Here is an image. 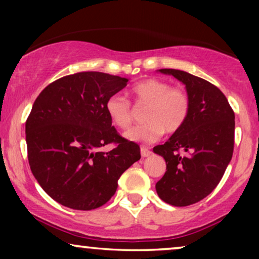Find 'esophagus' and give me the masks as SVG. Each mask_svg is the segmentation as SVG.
<instances>
[{
    "label": "esophagus",
    "mask_w": 259,
    "mask_h": 259,
    "mask_svg": "<svg viewBox=\"0 0 259 259\" xmlns=\"http://www.w3.org/2000/svg\"><path fill=\"white\" fill-rule=\"evenodd\" d=\"M140 152H141V157H144V158L150 157V155L152 154V152L148 150L147 147H145V146H141L140 147Z\"/></svg>",
    "instance_id": "1"
}]
</instances>
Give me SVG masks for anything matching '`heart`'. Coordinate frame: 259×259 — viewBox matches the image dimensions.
Returning <instances> with one entry per match:
<instances>
[{"label": "heart", "mask_w": 259, "mask_h": 259, "mask_svg": "<svg viewBox=\"0 0 259 259\" xmlns=\"http://www.w3.org/2000/svg\"><path fill=\"white\" fill-rule=\"evenodd\" d=\"M134 105L145 107L143 125L133 127L125 134L131 141L151 144L166 133H176L182 128L190 114L191 100L183 87H172L166 80L146 79L137 83L131 91ZM106 111L112 122L120 130L132 125L134 109L122 95H112L106 102Z\"/></svg>", "instance_id": "1"}]
</instances>
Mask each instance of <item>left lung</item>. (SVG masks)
<instances>
[{
	"label": "left lung",
	"instance_id": "left-lung-1",
	"mask_svg": "<svg viewBox=\"0 0 259 259\" xmlns=\"http://www.w3.org/2000/svg\"><path fill=\"white\" fill-rule=\"evenodd\" d=\"M159 72L185 84L191 108L182 128L153 148L166 161V172L155 190L165 203L189 206L215 189L231 161L235 113L222 91L208 81L184 70L164 68Z\"/></svg>",
	"mask_w": 259,
	"mask_h": 259
}]
</instances>
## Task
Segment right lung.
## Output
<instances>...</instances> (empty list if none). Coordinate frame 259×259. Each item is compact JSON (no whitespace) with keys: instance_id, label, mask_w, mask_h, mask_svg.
<instances>
[{"instance_id":"add662e5","label":"right lung","mask_w":259,"mask_h":259,"mask_svg":"<svg viewBox=\"0 0 259 259\" xmlns=\"http://www.w3.org/2000/svg\"><path fill=\"white\" fill-rule=\"evenodd\" d=\"M128 79L80 72L49 83L26 121L28 161L49 197L90 211L114 196L120 176L140 159L139 145L122 138L106 111L108 98ZM114 143L115 148H100Z\"/></svg>"}]
</instances>
